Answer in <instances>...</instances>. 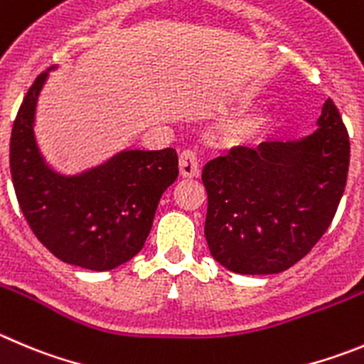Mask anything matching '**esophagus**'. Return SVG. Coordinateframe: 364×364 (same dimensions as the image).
Instances as JSON below:
<instances>
[{
  "instance_id": "esophagus-1",
  "label": "esophagus",
  "mask_w": 364,
  "mask_h": 364,
  "mask_svg": "<svg viewBox=\"0 0 364 364\" xmlns=\"http://www.w3.org/2000/svg\"><path fill=\"white\" fill-rule=\"evenodd\" d=\"M179 174H181L183 178H198V176L201 174L199 159L196 152L185 151L179 156Z\"/></svg>"
}]
</instances>
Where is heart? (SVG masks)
<instances>
[{
	"instance_id": "1",
	"label": "heart",
	"mask_w": 364,
	"mask_h": 364,
	"mask_svg": "<svg viewBox=\"0 0 364 364\" xmlns=\"http://www.w3.org/2000/svg\"><path fill=\"white\" fill-rule=\"evenodd\" d=\"M271 122V114L264 109H255L250 113L242 114L237 118L228 129V134L233 141L237 144H244V141L257 140L260 134L267 129Z\"/></svg>"
}]
</instances>
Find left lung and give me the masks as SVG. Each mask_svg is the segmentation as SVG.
<instances>
[{
  "label": "left lung",
  "mask_w": 364,
  "mask_h": 364,
  "mask_svg": "<svg viewBox=\"0 0 364 364\" xmlns=\"http://www.w3.org/2000/svg\"><path fill=\"white\" fill-rule=\"evenodd\" d=\"M316 127L301 140L237 147L206 163L205 235L220 266L282 273L327 232L345 192L350 141L331 98Z\"/></svg>",
  "instance_id": "obj_1"
}]
</instances>
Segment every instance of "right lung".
Listing matches in <instances>:
<instances>
[{
	"mask_svg": "<svg viewBox=\"0 0 364 364\" xmlns=\"http://www.w3.org/2000/svg\"><path fill=\"white\" fill-rule=\"evenodd\" d=\"M52 66L26 93L10 138V174L37 239L63 262L109 271L138 255L156 208L179 174L174 149H124L77 174L55 171L36 138V111Z\"/></svg>",
	"mask_w": 364,
	"mask_h": 364,
	"instance_id": "right-lung-1",
	"label": "right lung"
}]
</instances>
